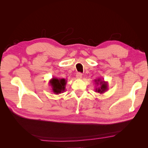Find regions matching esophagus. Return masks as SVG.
I'll list each match as a JSON object with an SVG mask.
<instances>
[{"label": "esophagus", "mask_w": 148, "mask_h": 148, "mask_svg": "<svg viewBox=\"0 0 148 148\" xmlns=\"http://www.w3.org/2000/svg\"><path fill=\"white\" fill-rule=\"evenodd\" d=\"M76 77L78 79H80L82 78V74L81 73H77V75H76Z\"/></svg>", "instance_id": "1"}]
</instances>
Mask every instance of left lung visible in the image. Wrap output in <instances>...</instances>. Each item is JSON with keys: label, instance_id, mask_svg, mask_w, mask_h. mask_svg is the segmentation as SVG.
<instances>
[{"label": "left lung", "instance_id": "1", "mask_svg": "<svg viewBox=\"0 0 148 148\" xmlns=\"http://www.w3.org/2000/svg\"><path fill=\"white\" fill-rule=\"evenodd\" d=\"M95 82L97 86H98V85L99 86L95 89V91L96 92L102 94L108 89V83L107 82H105L104 79H103V80H102L101 78L96 79H95Z\"/></svg>", "mask_w": 148, "mask_h": 148}]
</instances>
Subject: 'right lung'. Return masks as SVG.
Segmentation results:
<instances>
[{
	"label": "right lung",
	"mask_w": 148,
	"mask_h": 148,
	"mask_svg": "<svg viewBox=\"0 0 148 148\" xmlns=\"http://www.w3.org/2000/svg\"><path fill=\"white\" fill-rule=\"evenodd\" d=\"M66 83V80L64 78L58 79L57 78H52L49 81V84L52 88V92L56 95H59L65 91Z\"/></svg>",
	"instance_id": "1"
}]
</instances>
